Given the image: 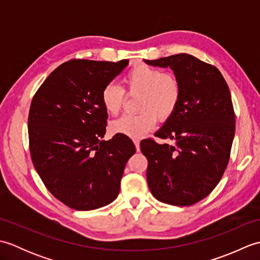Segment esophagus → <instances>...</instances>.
<instances>
[{
  "label": "esophagus",
  "mask_w": 260,
  "mask_h": 260,
  "mask_svg": "<svg viewBox=\"0 0 260 260\" xmlns=\"http://www.w3.org/2000/svg\"><path fill=\"white\" fill-rule=\"evenodd\" d=\"M134 144H135V147H136V151L140 152L141 147H140V141L139 140H134Z\"/></svg>",
  "instance_id": "obj_1"
}]
</instances>
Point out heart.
<instances>
[{
	"mask_svg": "<svg viewBox=\"0 0 260 260\" xmlns=\"http://www.w3.org/2000/svg\"><path fill=\"white\" fill-rule=\"evenodd\" d=\"M124 84L129 92L142 93L139 115H125L115 120L110 128L116 134L142 139L156 124V116L162 120L172 116L181 98V84L172 74L161 69L139 64L125 76ZM124 101V90L108 84L102 91V104L109 115H117Z\"/></svg>",
	"mask_w": 260,
	"mask_h": 260,
	"instance_id": "b5f03b06",
	"label": "heart"
}]
</instances>
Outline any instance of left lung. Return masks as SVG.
<instances>
[{"mask_svg": "<svg viewBox=\"0 0 260 260\" xmlns=\"http://www.w3.org/2000/svg\"><path fill=\"white\" fill-rule=\"evenodd\" d=\"M143 61L171 68L181 84L178 107L155 133L172 144L141 142L148 187L158 201L191 206L211 193L228 165L236 129L230 90L214 66L191 54Z\"/></svg>", "mask_w": 260, "mask_h": 260, "instance_id": "left-lung-1", "label": "left lung"}]
</instances>
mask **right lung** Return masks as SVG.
<instances>
[{
  "instance_id": "right-lung-1",
  "label": "right lung",
  "mask_w": 260,
  "mask_h": 260,
  "mask_svg": "<svg viewBox=\"0 0 260 260\" xmlns=\"http://www.w3.org/2000/svg\"><path fill=\"white\" fill-rule=\"evenodd\" d=\"M128 64L75 59L48 76L32 99L27 129L33 165L58 200L79 211L112 203L120 190L133 142L105 141L102 91Z\"/></svg>"
}]
</instances>
